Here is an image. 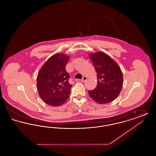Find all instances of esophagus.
Wrapping results in <instances>:
<instances>
[{
  "label": "esophagus",
  "mask_w": 156,
  "mask_h": 156,
  "mask_svg": "<svg viewBox=\"0 0 156 156\" xmlns=\"http://www.w3.org/2000/svg\"><path fill=\"white\" fill-rule=\"evenodd\" d=\"M87 79H88V78L87 77V76H83V78H82L81 81L82 82H85L87 80Z\"/></svg>",
  "instance_id": "esophagus-1"
}]
</instances>
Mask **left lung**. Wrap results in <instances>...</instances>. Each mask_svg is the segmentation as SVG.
I'll use <instances>...</instances> for the list:
<instances>
[{"label":"left lung","instance_id":"8db88e82","mask_svg":"<svg viewBox=\"0 0 156 156\" xmlns=\"http://www.w3.org/2000/svg\"><path fill=\"white\" fill-rule=\"evenodd\" d=\"M89 56L98 74L97 87L88 91L89 96L98 104L110 103L119 95L123 87L120 68L104 52L91 53Z\"/></svg>","mask_w":156,"mask_h":156}]
</instances>
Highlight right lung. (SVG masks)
<instances>
[{"label":"right lung","mask_w":156,"mask_h":156,"mask_svg":"<svg viewBox=\"0 0 156 156\" xmlns=\"http://www.w3.org/2000/svg\"><path fill=\"white\" fill-rule=\"evenodd\" d=\"M69 56L55 54L45 62L40 69L37 78V88L40 97L52 106L64 104L71 93L72 85L66 70Z\"/></svg>","instance_id":"obj_1"}]
</instances>
